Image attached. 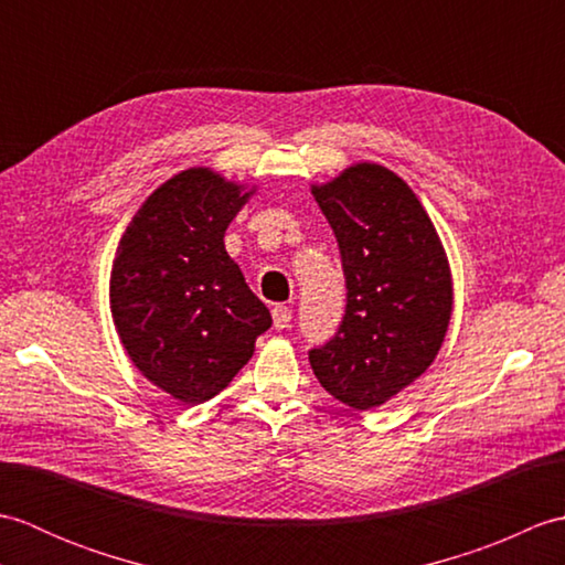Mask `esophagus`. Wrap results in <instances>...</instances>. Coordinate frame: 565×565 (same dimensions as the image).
I'll list each match as a JSON object with an SVG mask.
<instances>
[{"label":"esophagus","mask_w":565,"mask_h":565,"mask_svg":"<svg viewBox=\"0 0 565 565\" xmlns=\"http://www.w3.org/2000/svg\"><path fill=\"white\" fill-rule=\"evenodd\" d=\"M271 320H274V328L276 330H286L291 326V308L286 306H274L271 310Z\"/></svg>","instance_id":"esophagus-1"}]
</instances>
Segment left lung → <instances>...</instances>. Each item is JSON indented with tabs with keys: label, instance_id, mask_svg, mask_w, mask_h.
Instances as JSON below:
<instances>
[{
	"label": "left lung",
	"instance_id": "left-lung-1",
	"mask_svg": "<svg viewBox=\"0 0 565 565\" xmlns=\"http://www.w3.org/2000/svg\"><path fill=\"white\" fill-rule=\"evenodd\" d=\"M313 196L338 237L347 308L308 359L330 395L371 411L435 362L454 303L447 252L413 189L386 167H347Z\"/></svg>",
	"mask_w": 565,
	"mask_h": 565
}]
</instances>
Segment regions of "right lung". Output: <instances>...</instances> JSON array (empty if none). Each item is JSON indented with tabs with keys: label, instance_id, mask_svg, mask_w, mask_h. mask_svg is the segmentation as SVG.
<instances>
[{
	"label": "right lung",
	"instance_id": "right-lung-1",
	"mask_svg": "<svg viewBox=\"0 0 565 565\" xmlns=\"http://www.w3.org/2000/svg\"><path fill=\"white\" fill-rule=\"evenodd\" d=\"M252 191L209 167L167 179L118 243L111 316L130 362L186 405L218 395L271 328L225 252V231Z\"/></svg>",
	"mask_w": 565,
	"mask_h": 565
}]
</instances>
